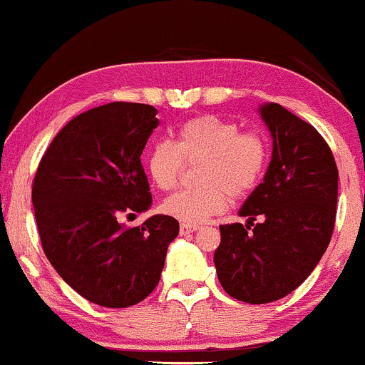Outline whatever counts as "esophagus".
<instances>
[{
    "mask_svg": "<svg viewBox=\"0 0 365 365\" xmlns=\"http://www.w3.org/2000/svg\"><path fill=\"white\" fill-rule=\"evenodd\" d=\"M200 230V227L197 225H190V223H181V227H179V233L181 235H190V233Z\"/></svg>",
    "mask_w": 365,
    "mask_h": 365,
    "instance_id": "34e87169",
    "label": "esophagus"
}]
</instances>
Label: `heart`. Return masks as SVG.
I'll list each match as a JSON object with an SVG mask.
<instances>
[{
  "instance_id": "b5f03b06",
  "label": "heart",
  "mask_w": 365,
  "mask_h": 365,
  "mask_svg": "<svg viewBox=\"0 0 365 365\" xmlns=\"http://www.w3.org/2000/svg\"><path fill=\"white\" fill-rule=\"evenodd\" d=\"M184 160H203L197 181L203 186L169 196L162 210L182 223H203L223 213L230 196L244 197L257 186L269 162L267 140L257 132H240L235 121L215 115L187 120L175 140L157 142L147 152L152 182L162 191L178 186Z\"/></svg>"
}]
</instances>
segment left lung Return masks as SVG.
Listing matches in <instances>:
<instances>
[{
    "label": "left lung",
    "instance_id": "obj_1",
    "mask_svg": "<svg viewBox=\"0 0 365 365\" xmlns=\"http://www.w3.org/2000/svg\"><path fill=\"white\" fill-rule=\"evenodd\" d=\"M259 113L272 135L271 164L238 211L249 222L222 225L215 250L220 284L250 304L284 298L313 272L334 233L339 195V169L317 128L277 103ZM255 216L263 223L254 225Z\"/></svg>",
    "mask_w": 365,
    "mask_h": 365
}]
</instances>
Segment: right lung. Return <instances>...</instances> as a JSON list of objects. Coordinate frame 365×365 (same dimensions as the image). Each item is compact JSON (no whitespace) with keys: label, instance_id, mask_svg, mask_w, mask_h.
Segmentation results:
<instances>
[{"label":"right lung","instance_id":"obj_1","mask_svg":"<svg viewBox=\"0 0 365 365\" xmlns=\"http://www.w3.org/2000/svg\"><path fill=\"white\" fill-rule=\"evenodd\" d=\"M157 110L142 103H108L84 111L56 135L40 160L31 203L48 262L83 298L127 308L159 284L178 220L154 215L140 227L121 215L147 211L150 186L140 155Z\"/></svg>","mask_w":365,"mask_h":365}]
</instances>
